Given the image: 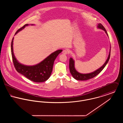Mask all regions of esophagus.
I'll return each mask as SVG.
<instances>
[{
	"label": "esophagus",
	"instance_id": "obj_1",
	"mask_svg": "<svg viewBox=\"0 0 123 123\" xmlns=\"http://www.w3.org/2000/svg\"><path fill=\"white\" fill-rule=\"evenodd\" d=\"M68 53H69V52L67 50H63L62 51V53L64 54H67Z\"/></svg>",
	"mask_w": 123,
	"mask_h": 123
}]
</instances>
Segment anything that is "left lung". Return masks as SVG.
<instances>
[{"instance_id": "8db88e82", "label": "left lung", "mask_w": 123, "mask_h": 123, "mask_svg": "<svg viewBox=\"0 0 123 123\" xmlns=\"http://www.w3.org/2000/svg\"><path fill=\"white\" fill-rule=\"evenodd\" d=\"M98 27L99 29L103 30L105 32L107 35L108 36L105 27L103 26V25L101 24H98ZM110 50H111V48L110 49V52H109L108 58H107L106 62H105V63L103 65V66H101L99 69H98V70L94 71V72L90 73L82 74V73H80L78 72L77 70H76L75 67H74V61L73 60V59L72 58H70V62H69V68H70V73L72 75V77L76 80H88L89 79H92V78L95 77V76H96L97 75H98L102 70H103V69L105 68V65L107 63V62L109 60L110 56Z\"/></svg>"}]
</instances>
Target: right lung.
I'll return each instance as SVG.
<instances>
[{"label":"right lung","instance_id":"obj_1","mask_svg":"<svg viewBox=\"0 0 123 123\" xmlns=\"http://www.w3.org/2000/svg\"><path fill=\"white\" fill-rule=\"evenodd\" d=\"M27 25L28 24H25L19 28L15 35ZM13 40L14 37L12 39L11 45V54L13 63L17 71L30 80L35 82H43L47 80L51 75L54 60L62 50H59L52 53L40 63L35 65L26 66L19 63L15 58L13 49Z\"/></svg>","mask_w":123,"mask_h":123}]
</instances>
